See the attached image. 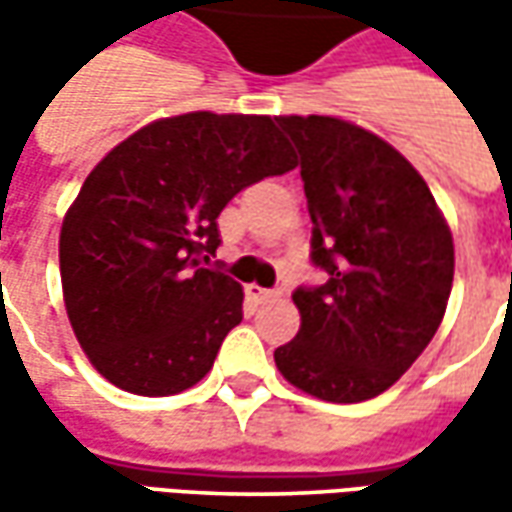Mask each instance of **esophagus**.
<instances>
[{"label": "esophagus", "instance_id": "obj_1", "mask_svg": "<svg viewBox=\"0 0 512 512\" xmlns=\"http://www.w3.org/2000/svg\"><path fill=\"white\" fill-rule=\"evenodd\" d=\"M247 296L256 299V302H276V299H282V290H267V287L247 285Z\"/></svg>", "mask_w": 512, "mask_h": 512}]
</instances>
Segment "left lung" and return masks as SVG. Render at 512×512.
<instances>
[{"label":"left lung","instance_id":"1","mask_svg":"<svg viewBox=\"0 0 512 512\" xmlns=\"http://www.w3.org/2000/svg\"><path fill=\"white\" fill-rule=\"evenodd\" d=\"M276 122L299 148L310 259L327 282L293 293L302 325L273 359L307 396L364 402L399 382L442 325L453 233L422 173L376 133L316 113Z\"/></svg>","mask_w":512,"mask_h":512}]
</instances>
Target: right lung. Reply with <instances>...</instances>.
<instances>
[{
  "label": "right lung",
  "instance_id": "1",
  "mask_svg": "<svg viewBox=\"0 0 512 512\" xmlns=\"http://www.w3.org/2000/svg\"><path fill=\"white\" fill-rule=\"evenodd\" d=\"M296 168L273 116L156 119L90 170L65 213L59 273L90 364L136 396L202 382L242 322V285L202 267L216 219L247 185Z\"/></svg>",
  "mask_w": 512,
  "mask_h": 512
}]
</instances>
